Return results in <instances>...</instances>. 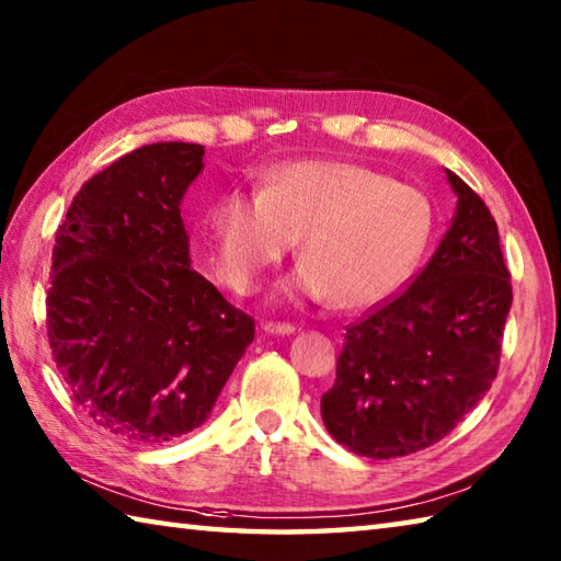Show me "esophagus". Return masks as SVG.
<instances>
[{
  "mask_svg": "<svg viewBox=\"0 0 561 561\" xmlns=\"http://www.w3.org/2000/svg\"><path fill=\"white\" fill-rule=\"evenodd\" d=\"M261 330L266 334H278V336H288L295 334V327L288 322H263Z\"/></svg>",
  "mask_w": 561,
  "mask_h": 561,
  "instance_id": "1",
  "label": "esophagus"
}]
</instances>
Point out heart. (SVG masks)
I'll use <instances>...</instances> for the list:
<instances>
[{"label": "heart", "mask_w": 561, "mask_h": 561, "mask_svg": "<svg viewBox=\"0 0 561 561\" xmlns=\"http://www.w3.org/2000/svg\"><path fill=\"white\" fill-rule=\"evenodd\" d=\"M430 197L371 165L305 158L271 171L259 193L229 190L209 213L215 268L231 290L249 293L295 239L300 266L283 298H332L364 310L390 298L422 259L432 234Z\"/></svg>", "instance_id": "1"}]
</instances>
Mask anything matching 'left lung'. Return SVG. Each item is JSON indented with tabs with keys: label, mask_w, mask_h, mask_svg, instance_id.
Here are the masks:
<instances>
[{
	"label": "left lung",
	"mask_w": 561,
	"mask_h": 561,
	"mask_svg": "<svg viewBox=\"0 0 561 561\" xmlns=\"http://www.w3.org/2000/svg\"><path fill=\"white\" fill-rule=\"evenodd\" d=\"M457 195L447 234L408 288L352 324L322 396L330 435L368 459L432 447L489 393L513 288L489 207L445 168Z\"/></svg>",
	"instance_id": "left-lung-1"
}]
</instances>
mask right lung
Masks as SVG:
<instances>
[{
    "instance_id": "obj_1",
    "label": "right lung",
    "mask_w": 561,
    "mask_h": 561,
    "mask_svg": "<svg viewBox=\"0 0 561 561\" xmlns=\"http://www.w3.org/2000/svg\"><path fill=\"white\" fill-rule=\"evenodd\" d=\"M199 144L141 146L90 178L53 247L48 342L94 425L163 445L203 425L253 320L190 268L181 205Z\"/></svg>"
}]
</instances>
